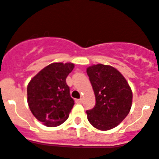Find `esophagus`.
<instances>
[{
	"label": "esophagus",
	"instance_id": "34e87169",
	"mask_svg": "<svg viewBox=\"0 0 159 159\" xmlns=\"http://www.w3.org/2000/svg\"><path fill=\"white\" fill-rule=\"evenodd\" d=\"M83 102V100L82 99H76V100H75V102H76V103H81V102Z\"/></svg>",
	"mask_w": 159,
	"mask_h": 159
}]
</instances>
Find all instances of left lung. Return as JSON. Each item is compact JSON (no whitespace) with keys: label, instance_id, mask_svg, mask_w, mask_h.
I'll use <instances>...</instances> for the list:
<instances>
[{"label":"left lung","instance_id":"obj_1","mask_svg":"<svg viewBox=\"0 0 159 159\" xmlns=\"http://www.w3.org/2000/svg\"><path fill=\"white\" fill-rule=\"evenodd\" d=\"M96 104L86 111L89 123L102 131L112 129L128 115L132 93L122 74L113 66L98 64L87 68Z\"/></svg>","mask_w":159,"mask_h":159}]
</instances>
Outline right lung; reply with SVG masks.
I'll use <instances>...</instances> for the list:
<instances>
[{
  "label": "right lung",
  "instance_id": "add662e5",
  "mask_svg": "<svg viewBox=\"0 0 159 159\" xmlns=\"http://www.w3.org/2000/svg\"><path fill=\"white\" fill-rule=\"evenodd\" d=\"M73 69V63H52L42 69L28 84L30 110L47 127L61 125L69 117L75 102L66 79Z\"/></svg>",
  "mask_w": 159,
  "mask_h": 159
}]
</instances>
